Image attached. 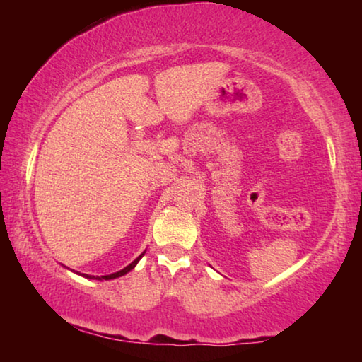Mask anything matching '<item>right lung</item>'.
<instances>
[{"label":"right lung","mask_w":362,"mask_h":362,"mask_svg":"<svg viewBox=\"0 0 362 362\" xmlns=\"http://www.w3.org/2000/svg\"><path fill=\"white\" fill-rule=\"evenodd\" d=\"M144 254H145V252L140 254V255L137 257V259L134 260L132 263H129V265L124 267V268H122V269H119V272H116V273H112V274H105V276H93V274H83V276H84V278H88V279H99V281H103V279L108 281V279H116V278H119V276H124V274L129 273L131 269H134V267L137 265L139 260L142 259V257H144Z\"/></svg>","instance_id":"1"}]
</instances>
